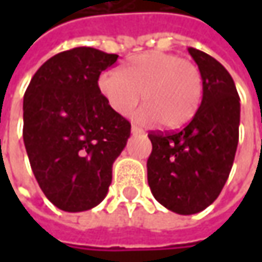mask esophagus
<instances>
[{
    "instance_id": "obj_1",
    "label": "esophagus",
    "mask_w": 262,
    "mask_h": 262,
    "mask_svg": "<svg viewBox=\"0 0 262 262\" xmlns=\"http://www.w3.org/2000/svg\"><path fill=\"white\" fill-rule=\"evenodd\" d=\"M131 133H133L134 136H137V134H141V133H143V129H141V128H138V126L133 125L131 126Z\"/></svg>"
}]
</instances>
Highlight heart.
Segmentation results:
<instances>
[{"instance_id": "1", "label": "heart", "mask_w": 262, "mask_h": 262, "mask_svg": "<svg viewBox=\"0 0 262 262\" xmlns=\"http://www.w3.org/2000/svg\"><path fill=\"white\" fill-rule=\"evenodd\" d=\"M99 89L107 105L119 115H129L141 93L144 106L136 121L165 128H179L189 122L203 100L204 83L200 68L175 54L150 51L131 56L122 71H106Z\"/></svg>"}]
</instances>
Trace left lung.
<instances>
[{
    "mask_svg": "<svg viewBox=\"0 0 262 262\" xmlns=\"http://www.w3.org/2000/svg\"><path fill=\"white\" fill-rule=\"evenodd\" d=\"M201 71L204 93L194 118L173 133L151 131L147 181L167 210L195 214L213 204L235 160L241 103L232 76L217 59L188 48Z\"/></svg>",
    "mask_w": 262,
    "mask_h": 262,
    "instance_id": "left-lung-1",
    "label": "left lung"
}]
</instances>
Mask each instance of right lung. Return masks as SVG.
<instances>
[{
	"instance_id": "obj_1",
	"label": "right lung",
	"mask_w": 262,
	"mask_h": 262,
	"mask_svg": "<svg viewBox=\"0 0 262 262\" xmlns=\"http://www.w3.org/2000/svg\"><path fill=\"white\" fill-rule=\"evenodd\" d=\"M116 54L80 46L49 58L23 99V140L46 198L68 213L96 207L112 182V165L131 124L107 105L97 80Z\"/></svg>"
}]
</instances>
